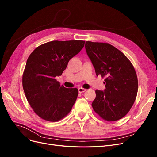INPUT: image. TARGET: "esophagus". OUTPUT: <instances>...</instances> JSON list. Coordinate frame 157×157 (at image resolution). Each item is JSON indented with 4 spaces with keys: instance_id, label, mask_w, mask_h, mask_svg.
Here are the masks:
<instances>
[{
    "instance_id": "obj_1",
    "label": "esophagus",
    "mask_w": 157,
    "mask_h": 157,
    "mask_svg": "<svg viewBox=\"0 0 157 157\" xmlns=\"http://www.w3.org/2000/svg\"><path fill=\"white\" fill-rule=\"evenodd\" d=\"M78 91H79V93H82V92H85V91H86V89H85V88H83L80 87V88H78Z\"/></svg>"
}]
</instances>
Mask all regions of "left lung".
<instances>
[{
  "mask_svg": "<svg viewBox=\"0 0 157 157\" xmlns=\"http://www.w3.org/2000/svg\"><path fill=\"white\" fill-rule=\"evenodd\" d=\"M85 49L97 76L106 78L104 91L95 90L94 110L105 121L119 120L130 110L137 97L134 67L123 53L109 44L86 42Z\"/></svg>",
  "mask_w": 157,
  "mask_h": 157,
  "instance_id": "left-lung-1",
  "label": "left lung"
}]
</instances>
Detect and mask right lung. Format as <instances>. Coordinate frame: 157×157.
<instances>
[{
  "instance_id": "right-lung-1",
  "label": "right lung",
  "mask_w": 157,
  "mask_h": 157,
  "mask_svg": "<svg viewBox=\"0 0 157 157\" xmlns=\"http://www.w3.org/2000/svg\"><path fill=\"white\" fill-rule=\"evenodd\" d=\"M85 41H52L30 54L22 76L27 100L40 117L56 122L69 113L78 90L60 85L55 78L62 74L69 60L83 48Z\"/></svg>"
}]
</instances>
